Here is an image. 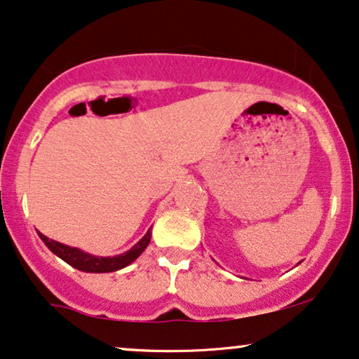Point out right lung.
<instances>
[{
  "label": "right lung",
  "instance_id": "obj_1",
  "mask_svg": "<svg viewBox=\"0 0 359 359\" xmlns=\"http://www.w3.org/2000/svg\"><path fill=\"white\" fill-rule=\"evenodd\" d=\"M39 238L46 243V246L49 248L54 255L59 256L60 259H64L67 264L75 267V269L85 271V272H113V271L123 269V267L131 264V262L135 261L137 256H141V252L146 250L147 245H149V241H151V228H149V231L144 235V238H142L137 245L133 246L130 251L123 252V255H119V256H113V257L92 256V255H88V252L76 250V248H70V246L62 245V243L52 241L47 236L42 235V233H39Z\"/></svg>",
  "mask_w": 359,
  "mask_h": 359
}]
</instances>
